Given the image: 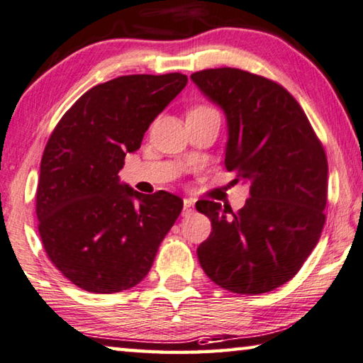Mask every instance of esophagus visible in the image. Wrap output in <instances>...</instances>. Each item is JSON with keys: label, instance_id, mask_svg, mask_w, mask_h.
I'll use <instances>...</instances> for the list:
<instances>
[{"label": "esophagus", "instance_id": "esophagus-1", "mask_svg": "<svg viewBox=\"0 0 363 363\" xmlns=\"http://www.w3.org/2000/svg\"><path fill=\"white\" fill-rule=\"evenodd\" d=\"M192 211H194V200L192 199H184L182 215L189 216V215H192Z\"/></svg>", "mask_w": 363, "mask_h": 363}]
</instances>
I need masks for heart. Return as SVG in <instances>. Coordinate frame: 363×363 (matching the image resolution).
<instances>
[{
  "mask_svg": "<svg viewBox=\"0 0 363 363\" xmlns=\"http://www.w3.org/2000/svg\"><path fill=\"white\" fill-rule=\"evenodd\" d=\"M205 109H210V108H206V106H197V108H194L192 111H205ZM191 111V113H192Z\"/></svg>",
  "mask_w": 363,
  "mask_h": 363,
  "instance_id": "1",
  "label": "heart"
}]
</instances>
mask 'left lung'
Wrapping results in <instances>:
<instances>
[{"label":"left lung","instance_id":"left-lung-1","mask_svg":"<svg viewBox=\"0 0 363 363\" xmlns=\"http://www.w3.org/2000/svg\"><path fill=\"white\" fill-rule=\"evenodd\" d=\"M192 82L226 118L224 166L250 199L231 206L199 200L211 234L200 267L223 289L263 294L301 269L325 224L328 161L301 105L272 80L234 67L194 72ZM238 181V179H235Z\"/></svg>","mask_w":363,"mask_h":363}]
</instances>
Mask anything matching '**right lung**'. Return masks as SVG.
Segmentation results:
<instances>
[{"mask_svg":"<svg viewBox=\"0 0 363 363\" xmlns=\"http://www.w3.org/2000/svg\"><path fill=\"white\" fill-rule=\"evenodd\" d=\"M186 84L179 72L113 79L85 91L55 128L40 163L38 233L72 284L113 294L150 272L182 200L164 191L143 195L118 172Z\"/></svg>","mask_w":363,"mask_h":363,"instance_id":"obj_1","label":"right lung"}]
</instances>
